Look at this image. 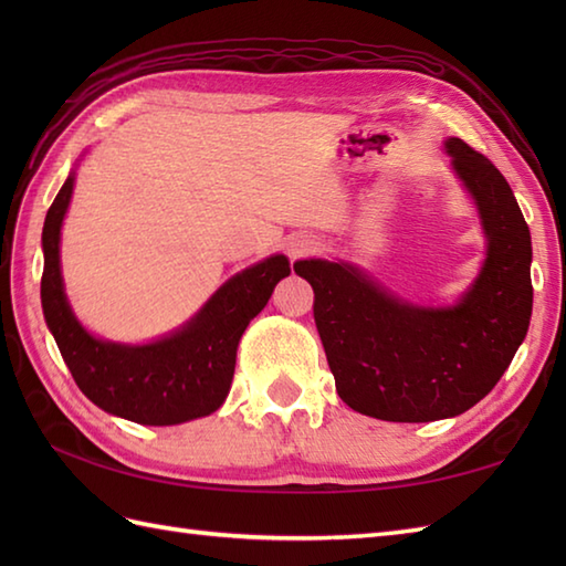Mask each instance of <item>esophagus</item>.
<instances>
[{"label":"esophagus","mask_w":566,"mask_h":566,"mask_svg":"<svg viewBox=\"0 0 566 566\" xmlns=\"http://www.w3.org/2000/svg\"><path fill=\"white\" fill-rule=\"evenodd\" d=\"M311 250H314V240L306 238V235H298V238H294L292 243H290V255H292V258L308 255Z\"/></svg>","instance_id":"esophagus-1"}]
</instances>
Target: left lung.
Returning a JSON list of instances; mask_svg holds the SVG:
<instances>
[{"label": "left lung", "mask_w": 566, "mask_h": 566, "mask_svg": "<svg viewBox=\"0 0 566 566\" xmlns=\"http://www.w3.org/2000/svg\"><path fill=\"white\" fill-rule=\"evenodd\" d=\"M472 195L486 260L448 308L416 306L347 262L298 260L314 286V318L340 399L357 413L428 423L464 413L496 387L533 314L531 231L496 165L460 138L444 140Z\"/></svg>", "instance_id": "obj_1"}]
</instances>
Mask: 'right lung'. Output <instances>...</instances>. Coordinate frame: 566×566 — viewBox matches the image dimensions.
Wrapping results in <instances>:
<instances>
[{
  "instance_id": "1",
  "label": "right lung",
  "mask_w": 566,
  "mask_h": 566,
  "mask_svg": "<svg viewBox=\"0 0 566 566\" xmlns=\"http://www.w3.org/2000/svg\"><path fill=\"white\" fill-rule=\"evenodd\" d=\"M75 175L65 179L43 223L41 304L72 379L106 413L140 426H177L219 408L235 371L240 335L290 276V260L272 255L231 276L182 328L148 345L99 340L72 314L60 274V226Z\"/></svg>"
}]
</instances>
